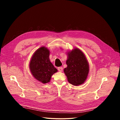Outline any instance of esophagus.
I'll return each instance as SVG.
<instances>
[{
  "label": "esophagus",
  "instance_id": "34e87169",
  "mask_svg": "<svg viewBox=\"0 0 120 120\" xmlns=\"http://www.w3.org/2000/svg\"><path fill=\"white\" fill-rule=\"evenodd\" d=\"M58 70L59 72H62L63 71V68L62 67H58Z\"/></svg>",
  "mask_w": 120,
  "mask_h": 120
}]
</instances>
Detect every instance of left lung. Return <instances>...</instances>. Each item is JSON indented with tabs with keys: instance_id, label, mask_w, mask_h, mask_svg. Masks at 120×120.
<instances>
[{
	"instance_id": "1",
	"label": "left lung",
	"mask_w": 120,
	"mask_h": 120,
	"mask_svg": "<svg viewBox=\"0 0 120 120\" xmlns=\"http://www.w3.org/2000/svg\"><path fill=\"white\" fill-rule=\"evenodd\" d=\"M67 67L64 72L68 82L74 86H79L86 80L89 72V65L84 53L75 48L68 52Z\"/></svg>"
}]
</instances>
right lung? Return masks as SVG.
I'll return each instance as SVG.
<instances>
[{
    "mask_svg": "<svg viewBox=\"0 0 120 120\" xmlns=\"http://www.w3.org/2000/svg\"><path fill=\"white\" fill-rule=\"evenodd\" d=\"M50 51L44 46L34 53L29 63V69L33 76L40 82H49L52 76L57 72L49 59Z\"/></svg>",
    "mask_w": 120,
    "mask_h": 120,
    "instance_id": "1",
    "label": "right lung"
}]
</instances>
